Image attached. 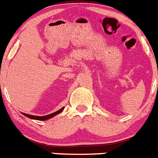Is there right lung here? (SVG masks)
<instances>
[{
    "label": "right lung",
    "instance_id": "obj_1",
    "mask_svg": "<svg viewBox=\"0 0 158 158\" xmlns=\"http://www.w3.org/2000/svg\"><path fill=\"white\" fill-rule=\"evenodd\" d=\"M64 107L61 108V109H60V110H59L58 111L54 112V113H52V114H48V115H45V116H41V117H40V116L30 115V114H24V113H21V114H22L24 116H25V117H27V118H30V119L37 120V121H46V120L50 119V118H53L54 116H56V115H57V114H60V113L63 111V110H64Z\"/></svg>",
    "mask_w": 158,
    "mask_h": 158
}]
</instances>
